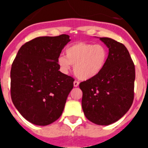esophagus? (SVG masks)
Listing matches in <instances>:
<instances>
[{
    "label": "esophagus",
    "instance_id": "1",
    "mask_svg": "<svg viewBox=\"0 0 148 148\" xmlns=\"http://www.w3.org/2000/svg\"><path fill=\"white\" fill-rule=\"evenodd\" d=\"M73 85H74V87H77L78 85H79V82H77V81H75V82H73Z\"/></svg>",
    "mask_w": 148,
    "mask_h": 148
}]
</instances>
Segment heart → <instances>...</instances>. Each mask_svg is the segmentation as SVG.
Returning a JSON list of instances; mask_svg holds the SVG:
<instances>
[{"label":"heart","mask_w":148,"mask_h":148,"mask_svg":"<svg viewBox=\"0 0 148 148\" xmlns=\"http://www.w3.org/2000/svg\"><path fill=\"white\" fill-rule=\"evenodd\" d=\"M108 49L101 44L77 42L65 49V56H60L58 64L64 73L73 71L81 80H90L99 75L104 69L108 61Z\"/></svg>","instance_id":"b5f03b06"}]
</instances>
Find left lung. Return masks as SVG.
<instances>
[{"mask_svg": "<svg viewBox=\"0 0 148 148\" xmlns=\"http://www.w3.org/2000/svg\"><path fill=\"white\" fill-rule=\"evenodd\" d=\"M99 39L109 49L105 67L79 87L86 118L96 125H109L125 116L133 104L135 66L124 44L110 38Z\"/></svg>", "mask_w": 148, "mask_h": 148, "instance_id": "8db88e82", "label": "left lung"}]
</instances>
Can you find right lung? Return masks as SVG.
Returning a JSON list of instances; mask_svg holds the SVG:
<instances>
[{"instance_id": "right-lung-1", "label": "right lung", "mask_w": 148, "mask_h": 148, "mask_svg": "<svg viewBox=\"0 0 148 148\" xmlns=\"http://www.w3.org/2000/svg\"><path fill=\"white\" fill-rule=\"evenodd\" d=\"M70 36L38 37L23 44L12 65L11 97L23 118L39 126L61 116L73 79L59 71L61 50Z\"/></svg>"}]
</instances>
